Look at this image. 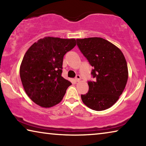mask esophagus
Here are the masks:
<instances>
[{
	"label": "esophagus",
	"instance_id": "obj_1",
	"mask_svg": "<svg viewBox=\"0 0 146 146\" xmlns=\"http://www.w3.org/2000/svg\"><path fill=\"white\" fill-rule=\"evenodd\" d=\"M75 80L76 82H79L80 80V75H76V77L75 78Z\"/></svg>",
	"mask_w": 146,
	"mask_h": 146
}]
</instances>
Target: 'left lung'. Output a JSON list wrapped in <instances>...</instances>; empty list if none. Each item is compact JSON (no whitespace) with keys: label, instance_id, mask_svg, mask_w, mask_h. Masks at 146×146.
<instances>
[{"label":"left lung","instance_id":"1","mask_svg":"<svg viewBox=\"0 0 146 146\" xmlns=\"http://www.w3.org/2000/svg\"><path fill=\"white\" fill-rule=\"evenodd\" d=\"M77 46L93 68L91 75L96 78L88 82L89 91L81 95L83 103L91 110L103 111L119 99L128 79L125 56L120 49L100 37L76 39Z\"/></svg>","mask_w":146,"mask_h":146}]
</instances>
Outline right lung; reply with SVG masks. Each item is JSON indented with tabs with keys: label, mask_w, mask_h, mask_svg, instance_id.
Returning <instances> with one entry per match:
<instances>
[{
	"label": "right lung",
	"mask_w": 146,
	"mask_h": 146,
	"mask_svg": "<svg viewBox=\"0 0 146 146\" xmlns=\"http://www.w3.org/2000/svg\"><path fill=\"white\" fill-rule=\"evenodd\" d=\"M76 46L75 38L46 36L32 44L24 55L20 76L29 98L48 108L62 100L70 81L62 76L63 58Z\"/></svg>",
	"instance_id": "obj_1"
}]
</instances>
